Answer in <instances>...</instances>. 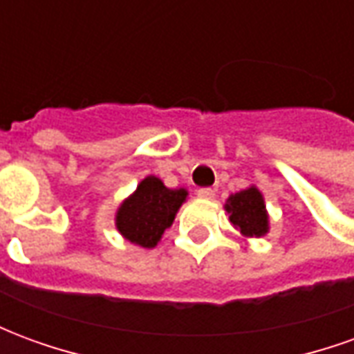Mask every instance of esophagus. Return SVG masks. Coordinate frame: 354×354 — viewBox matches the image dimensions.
<instances>
[{
    "mask_svg": "<svg viewBox=\"0 0 354 354\" xmlns=\"http://www.w3.org/2000/svg\"><path fill=\"white\" fill-rule=\"evenodd\" d=\"M214 189H210V187H201L199 192H197V197L199 199H214Z\"/></svg>",
    "mask_w": 354,
    "mask_h": 354,
    "instance_id": "34e87169",
    "label": "esophagus"
}]
</instances>
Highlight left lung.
<instances>
[{
  "label": "left lung",
  "instance_id": "8db88e82",
  "mask_svg": "<svg viewBox=\"0 0 354 354\" xmlns=\"http://www.w3.org/2000/svg\"><path fill=\"white\" fill-rule=\"evenodd\" d=\"M223 208L230 214L233 227L246 239H260L269 233V214H267L263 193L256 185L231 193Z\"/></svg>",
  "mask_w": 354,
  "mask_h": 354
}]
</instances>
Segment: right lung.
<instances>
[{
	"label": "right lung",
	"mask_w": 354,
	"mask_h": 354,
	"mask_svg": "<svg viewBox=\"0 0 354 354\" xmlns=\"http://www.w3.org/2000/svg\"><path fill=\"white\" fill-rule=\"evenodd\" d=\"M187 195L185 187L170 189L161 178L149 174L117 208V231L132 245L155 248L187 201Z\"/></svg>",
	"instance_id": "right-lung-1"
}]
</instances>
